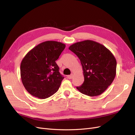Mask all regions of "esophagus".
<instances>
[{
	"label": "esophagus",
	"mask_w": 135,
	"mask_h": 135,
	"mask_svg": "<svg viewBox=\"0 0 135 135\" xmlns=\"http://www.w3.org/2000/svg\"><path fill=\"white\" fill-rule=\"evenodd\" d=\"M73 77V74H71V75H69L67 76V78H68V79H72Z\"/></svg>",
	"instance_id": "obj_1"
}]
</instances>
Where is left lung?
Masks as SVG:
<instances>
[{
    "label": "left lung",
    "mask_w": 135,
    "mask_h": 135,
    "mask_svg": "<svg viewBox=\"0 0 135 135\" xmlns=\"http://www.w3.org/2000/svg\"><path fill=\"white\" fill-rule=\"evenodd\" d=\"M69 50L78 56L83 68L84 81L78 90L89 96L103 93L116 75L117 61L103 45L87 40L72 44Z\"/></svg>",
    "instance_id": "1"
}]
</instances>
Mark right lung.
I'll list each match as a JSON object with an SVG mask.
<instances>
[{
    "mask_svg": "<svg viewBox=\"0 0 135 135\" xmlns=\"http://www.w3.org/2000/svg\"><path fill=\"white\" fill-rule=\"evenodd\" d=\"M65 48V44L61 42L46 41L24 57L20 66L21 78L24 87L32 96L44 99L58 91L64 77L56 61Z\"/></svg>",
    "mask_w": 135,
    "mask_h": 135,
    "instance_id": "add662e5",
    "label": "right lung"
}]
</instances>
